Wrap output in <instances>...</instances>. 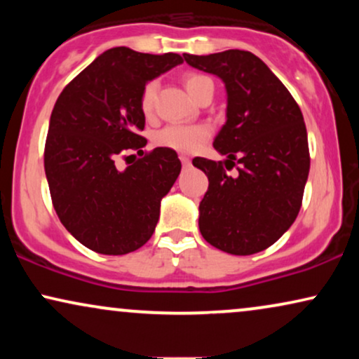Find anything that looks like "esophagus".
<instances>
[{
    "mask_svg": "<svg viewBox=\"0 0 359 359\" xmlns=\"http://www.w3.org/2000/svg\"><path fill=\"white\" fill-rule=\"evenodd\" d=\"M180 160H181V163H183L184 168H188V166L191 165V160L186 155H180Z\"/></svg>",
    "mask_w": 359,
    "mask_h": 359,
    "instance_id": "1",
    "label": "esophagus"
}]
</instances>
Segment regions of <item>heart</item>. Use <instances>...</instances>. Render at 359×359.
<instances>
[{"instance_id":"heart-1","label":"heart","mask_w":359,"mask_h":359,"mask_svg":"<svg viewBox=\"0 0 359 359\" xmlns=\"http://www.w3.org/2000/svg\"><path fill=\"white\" fill-rule=\"evenodd\" d=\"M210 80L208 76L199 75V73H189L184 78V86L188 90L189 96L194 97L201 88ZM156 96V81L147 83L140 97L142 111L145 114H150L154 109V102ZM209 129L204 126H168L160 132H156L154 142L158 147L163 149H170L175 151H184V154H191V151L198 150L201 145L208 140Z\"/></svg>"}]
</instances>
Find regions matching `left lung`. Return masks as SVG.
Segmentation results:
<instances>
[{
	"instance_id": "left-lung-1",
	"label": "left lung",
	"mask_w": 359,
	"mask_h": 359,
	"mask_svg": "<svg viewBox=\"0 0 359 359\" xmlns=\"http://www.w3.org/2000/svg\"><path fill=\"white\" fill-rule=\"evenodd\" d=\"M183 57L188 65L220 78L227 93V121L214 139V149L227 158L193 160L209 178L199 204L201 233L225 253L263 252L291 227L302 204L311 168L302 112L252 52ZM233 159L241 168L230 177Z\"/></svg>"
}]
</instances>
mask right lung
Here are the masks:
<instances>
[{"label":"right lung","instance_id":"right-lung-1","mask_svg":"<svg viewBox=\"0 0 359 359\" xmlns=\"http://www.w3.org/2000/svg\"><path fill=\"white\" fill-rule=\"evenodd\" d=\"M180 63L178 53L109 48L53 106L43 154L52 203L68 232L93 252H135L155 232L161 199L181 171L178 155L158 147L124 170L116 161L147 144L145 85Z\"/></svg>","mask_w":359,"mask_h":359}]
</instances>
